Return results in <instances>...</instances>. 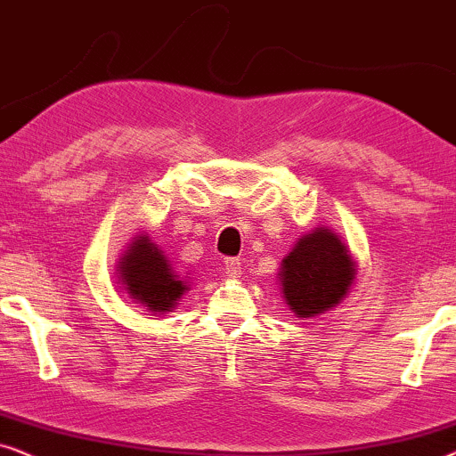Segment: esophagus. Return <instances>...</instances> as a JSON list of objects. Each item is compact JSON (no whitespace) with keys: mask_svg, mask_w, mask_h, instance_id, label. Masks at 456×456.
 <instances>
[{"mask_svg":"<svg viewBox=\"0 0 456 456\" xmlns=\"http://www.w3.org/2000/svg\"><path fill=\"white\" fill-rule=\"evenodd\" d=\"M224 273H227V277H241V260L224 258Z\"/></svg>","mask_w":456,"mask_h":456,"instance_id":"esophagus-1","label":"esophagus"}]
</instances>
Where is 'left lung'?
Instances as JSON below:
<instances>
[{
  "instance_id": "obj_1",
  "label": "left lung",
  "mask_w": 456,
  "mask_h": 456,
  "mask_svg": "<svg viewBox=\"0 0 456 456\" xmlns=\"http://www.w3.org/2000/svg\"><path fill=\"white\" fill-rule=\"evenodd\" d=\"M356 279L350 248L330 227H314L281 260L279 285L298 319H313L338 306Z\"/></svg>"
}]
</instances>
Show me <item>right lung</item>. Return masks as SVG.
I'll list each match as a JSON object with an SVG mask.
<instances>
[{"instance_id": "right-lung-1", "label": "right lung", "mask_w": 456, "mask_h": 456, "mask_svg": "<svg viewBox=\"0 0 456 456\" xmlns=\"http://www.w3.org/2000/svg\"><path fill=\"white\" fill-rule=\"evenodd\" d=\"M118 283L135 305L151 314L173 313L181 296L190 289V281L181 277L160 246L145 232H139L117 265Z\"/></svg>"}]
</instances>
